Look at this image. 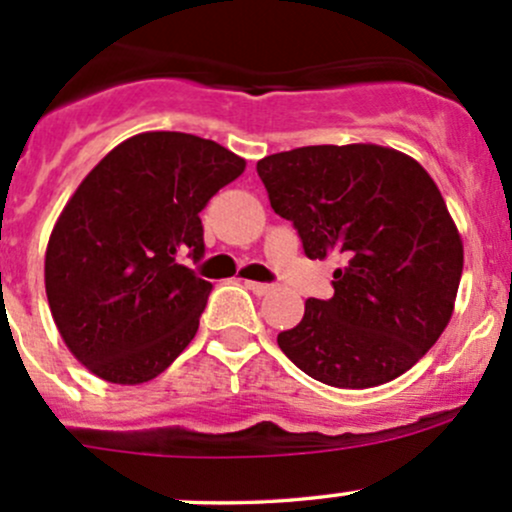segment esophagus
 I'll return each instance as SVG.
<instances>
[{
	"label": "esophagus",
	"instance_id": "obj_1",
	"mask_svg": "<svg viewBox=\"0 0 512 512\" xmlns=\"http://www.w3.org/2000/svg\"><path fill=\"white\" fill-rule=\"evenodd\" d=\"M246 288H249L251 293H256V295H266V293H271L273 291V286L271 283H258V281H246L244 283Z\"/></svg>",
	"mask_w": 512,
	"mask_h": 512
}]
</instances>
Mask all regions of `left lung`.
Masks as SVG:
<instances>
[{"label": "left lung", "instance_id": "8db88e82", "mask_svg": "<svg viewBox=\"0 0 512 512\" xmlns=\"http://www.w3.org/2000/svg\"><path fill=\"white\" fill-rule=\"evenodd\" d=\"M308 258L337 254L333 298L278 335L298 370L340 389L392 382L449 325L463 244L429 172L379 145H310L256 165Z\"/></svg>", "mask_w": 512, "mask_h": 512}]
</instances>
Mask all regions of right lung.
<instances>
[{
  "instance_id": "right-lung-1",
  "label": "right lung",
  "mask_w": 512,
  "mask_h": 512,
  "mask_svg": "<svg viewBox=\"0 0 512 512\" xmlns=\"http://www.w3.org/2000/svg\"><path fill=\"white\" fill-rule=\"evenodd\" d=\"M219 142L142 133L88 172L51 231L46 295L56 328L100 379L150 382L197 335L212 283L199 212L244 172Z\"/></svg>"
}]
</instances>
